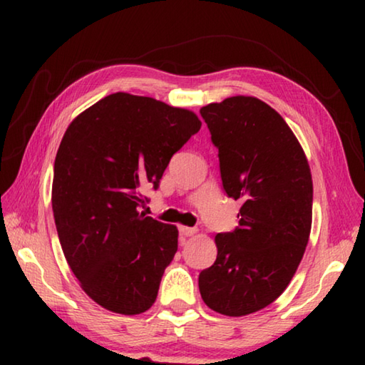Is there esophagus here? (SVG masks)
Listing matches in <instances>:
<instances>
[{"label": "esophagus", "mask_w": 365, "mask_h": 365, "mask_svg": "<svg viewBox=\"0 0 365 365\" xmlns=\"http://www.w3.org/2000/svg\"><path fill=\"white\" fill-rule=\"evenodd\" d=\"M178 232H180L182 237H193V235L196 233V228L180 225V227H178Z\"/></svg>", "instance_id": "34e87169"}]
</instances>
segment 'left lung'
I'll list each match as a JSON object with an SVG mask.
<instances>
[{
  "mask_svg": "<svg viewBox=\"0 0 365 365\" xmlns=\"http://www.w3.org/2000/svg\"><path fill=\"white\" fill-rule=\"evenodd\" d=\"M200 114L225 195L243 205L238 227L215 235L217 259L197 285L212 311L240 317L274 302L298 269L312 224L311 169L287 122L257 98H227Z\"/></svg>",
  "mask_w": 365,
  "mask_h": 365,
  "instance_id": "8db88e82",
  "label": "left lung"
}]
</instances>
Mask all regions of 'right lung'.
Here are the masks:
<instances>
[{"mask_svg": "<svg viewBox=\"0 0 365 365\" xmlns=\"http://www.w3.org/2000/svg\"><path fill=\"white\" fill-rule=\"evenodd\" d=\"M201 128L187 109L114 93L80 114L54 160L53 214L64 256L83 292L117 314L156 301L177 252V227L140 212L170 158Z\"/></svg>", "mask_w": 365, "mask_h": 365, "instance_id": "right-lung-1", "label": "right lung"}]
</instances>
